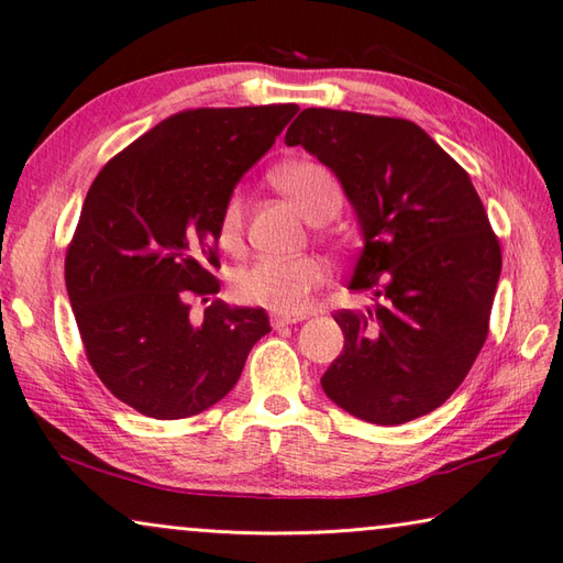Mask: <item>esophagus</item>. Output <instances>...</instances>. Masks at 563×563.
Returning <instances> with one entry per match:
<instances>
[{
    "label": "esophagus",
    "instance_id": "34e87169",
    "mask_svg": "<svg viewBox=\"0 0 563 563\" xmlns=\"http://www.w3.org/2000/svg\"><path fill=\"white\" fill-rule=\"evenodd\" d=\"M307 319L305 314H280V312H271V327L273 329H283V327H290L297 324V321Z\"/></svg>",
    "mask_w": 563,
    "mask_h": 563
}]
</instances>
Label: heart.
<instances>
[{
	"mask_svg": "<svg viewBox=\"0 0 563 563\" xmlns=\"http://www.w3.org/2000/svg\"><path fill=\"white\" fill-rule=\"evenodd\" d=\"M275 184L288 196L307 220L327 222L343 206V190L324 164L297 159L283 164L273 174ZM244 232V194L232 190L220 214V242L236 246ZM327 263L317 256L258 258L236 271L232 295L236 302L266 307L271 312L295 314L307 307L309 295L327 280Z\"/></svg>",
	"mask_w": 563,
	"mask_h": 563,
	"instance_id": "obj_1",
	"label": "heart"
}]
</instances>
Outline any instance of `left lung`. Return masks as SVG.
<instances>
[{"mask_svg":"<svg viewBox=\"0 0 563 563\" xmlns=\"http://www.w3.org/2000/svg\"><path fill=\"white\" fill-rule=\"evenodd\" d=\"M339 176L363 230L351 290L367 312L333 314L345 343L327 397L377 426L435 411L488 336L500 244L470 174L404 118L305 109L285 133Z\"/></svg>","mask_w":563,"mask_h":563,"instance_id":"left-lung-1","label":"left lung"}]
</instances>
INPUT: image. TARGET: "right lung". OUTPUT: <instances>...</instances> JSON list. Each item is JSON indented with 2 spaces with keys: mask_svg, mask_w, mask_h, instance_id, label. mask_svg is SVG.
<instances>
[{
  "mask_svg": "<svg viewBox=\"0 0 563 563\" xmlns=\"http://www.w3.org/2000/svg\"><path fill=\"white\" fill-rule=\"evenodd\" d=\"M295 103L174 113L103 166L67 246L65 283L93 373L115 399L176 421L224 399L271 331L220 292V214Z\"/></svg>",
  "mask_w": 563,
  "mask_h": 563,
  "instance_id": "add662e5",
  "label": "right lung"
}]
</instances>
